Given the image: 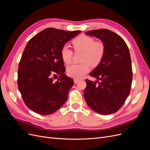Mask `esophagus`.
Segmentation results:
<instances>
[{
	"label": "esophagus",
	"mask_w": 150,
	"mask_h": 150,
	"mask_svg": "<svg viewBox=\"0 0 150 150\" xmlns=\"http://www.w3.org/2000/svg\"><path fill=\"white\" fill-rule=\"evenodd\" d=\"M80 80L79 79H74V83H77L78 82H79Z\"/></svg>",
	"instance_id": "obj_1"
}]
</instances>
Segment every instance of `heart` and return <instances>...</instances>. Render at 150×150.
I'll use <instances>...</instances> for the list:
<instances>
[{"mask_svg":"<svg viewBox=\"0 0 150 150\" xmlns=\"http://www.w3.org/2000/svg\"><path fill=\"white\" fill-rule=\"evenodd\" d=\"M76 51H83L79 64H72L67 67V74L75 79L82 78L89 71V65L96 66L101 62L105 52V47L103 42L95 41L94 38L81 34L72 41ZM61 56L63 62L69 64L72 61V51L66 45L61 49Z\"/></svg>","mask_w":150,"mask_h":150,"instance_id":"heart-1","label":"heart"}]
</instances>
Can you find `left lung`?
Returning a JSON list of instances; mask_svg holds the SVG:
<instances>
[{
    "label": "left lung",
    "instance_id": "left-lung-1",
    "mask_svg": "<svg viewBox=\"0 0 150 150\" xmlns=\"http://www.w3.org/2000/svg\"><path fill=\"white\" fill-rule=\"evenodd\" d=\"M86 34L100 39L105 52L101 62L89 73L96 82L86 79L84 99L99 114H112L123 105L130 93L133 72L129 49L122 38L110 30H92Z\"/></svg>",
    "mask_w": 150,
    "mask_h": 150
}]
</instances>
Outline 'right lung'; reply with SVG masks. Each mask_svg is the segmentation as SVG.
<instances>
[{
	"mask_svg": "<svg viewBox=\"0 0 150 150\" xmlns=\"http://www.w3.org/2000/svg\"><path fill=\"white\" fill-rule=\"evenodd\" d=\"M81 30L47 28L30 39L18 68V88L30 110L42 115L56 112L67 101L74 81L67 77L61 49ZM59 75L56 82L52 76Z\"/></svg>",
	"mask_w": 150,
	"mask_h": 150,
	"instance_id": "right-lung-1",
	"label": "right lung"
}]
</instances>
